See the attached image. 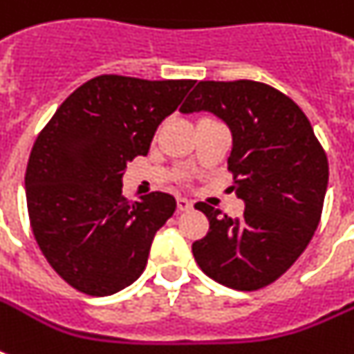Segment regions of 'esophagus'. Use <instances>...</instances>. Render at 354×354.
Returning <instances> with one entry per match:
<instances>
[{"mask_svg":"<svg viewBox=\"0 0 354 354\" xmlns=\"http://www.w3.org/2000/svg\"><path fill=\"white\" fill-rule=\"evenodd\" d=\"M176 202H178V209L180 211H189L191 207H193V202H191L189 198H183V196H180Z\"/></svg>","mask_w":354,"mask_h":354,"instance_id":"34e87169","label":"esophagus"}]
</instances>
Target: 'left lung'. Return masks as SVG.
Segmentation results:
<instances>
[{"label": "left lung", "mask_w": 354, "mask_h": 354, "mask_svg": "<svg viewBox=\"0 0 354 354\" xmlns=\"http://www.w3.org/2000/svg\"><path fill=\"white\" fill-rule=\"evenodd\" d=\"M209 112L232 132L227 167L241 218L198 202L209 233L193 244L205 275L235 290H257L285 274L319 224L329 163L307 115L275 88L255 80H202L180 108Z\"/></svg>", "instance_id": "8db88e82"}]
</instances>
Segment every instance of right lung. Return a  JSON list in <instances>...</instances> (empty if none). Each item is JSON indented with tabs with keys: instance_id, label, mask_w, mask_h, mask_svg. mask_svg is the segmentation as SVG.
<instances>
[{
	"instance_id": "obj_1",
	"label": "right lung",
	"mask_w": 354,
	"mask_h": 354,
	"mask_svg": "<svg viewBox=\"0 0 354 354\" xmlns=\"http://www.w3.org/2000/svg\"><path fill=\"white\" fill-rule=\"evenodd\" d=\"M194 80L101 75L58 106L36 138L25 172L35 239L55 272L77 290L110 296L143 274L156 232L176 209L167 193L128 202V161L149 154L161 121Z\"/></svg>"
}]
</instances>
